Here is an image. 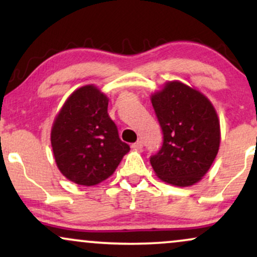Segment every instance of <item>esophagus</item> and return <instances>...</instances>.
I'll use <instances>...</instances> for the list:
<instances>
[{"instance_id": "34e87169", "label": "esophagus", "mask_w": 257, "mask_h": 257, "mask_svg": "<svg viewBox=\"0 0 257 257\" xmlns=\"http://www.w3.org/2000/svg\"><path fill=\"white\" fill-rule=\"evenodd\" d=\"M132 147L135 150V151H141V150H143V147H144L143 141H141V140L137 141V143H135V144H133Z\"/></svg>"}]
</instances>
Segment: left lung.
Here are the masks:
<instances>
[{
  "label": "left lung",
  "instance_id": "left-lung-1",
  "mask_svg": "<svg viewBox=\"0 0 257 257\" xmlns=\"http://www.w3.org/2000/svg\"><path fill=\"white\" fill-rule=\"evenodd\" d=\"M163 145L150 162L162 181L188 187L202 180L219 152L220 119L213 104L196 88L170 81L151 95Z\"/></svg>",
  "mask_w": 257,
  "mask_h": 257
}]
</instances>
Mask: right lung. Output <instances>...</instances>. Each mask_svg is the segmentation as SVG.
I'll list each match as a JSON object with an SVG mask.
<instances>
[{
  "label": "right lung",
  "instance_id": "right-lung-1",
  "mask_svg": "<svg viewBox=\"0 0 257 257\" xmlns=\"http://www.w3.org/2000/svg\"><path fill=\"white\" fill-rule=\"evenodd\" d=\"M108 98L96 85L76 89L55 117L51 144L55 163L70 181L94 186L110 178L131 150L107 113Z\"/></svg>",
  "mask_w": 257,
  "mask_h": 257
}]
</instances>
